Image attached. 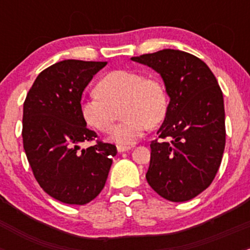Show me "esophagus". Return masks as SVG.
<instances>
[{
	"label": "esophagus",
	"instance_id": "1",
	"mask_svg": "<svg viewBox=\"0 0 250 250\" xmlns=\"http://www.w3.org/2000/svg\"><path fill=\"white\" fill-rule=\"evenodd\" d=\"M128 150H130V146H123V145L117 146L118 152H125V151H128Z\"/></svg>",
	"mask_w": 250,
	"mask_h": 250
}]
</instances>
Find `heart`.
I'll use <instances>...</instances> for the list:
<instances>
[{
	"label": "heart",
	"instance_id": "heart-1",
	"mask_svg": "<svg viewBox=\"0 0 250 250\" xmlns=\"http://www.w3.org/2000/svg\"><path fill=\"white\" fill-rule=\"evenodd\" d=\"M97 94L81 100L80 112L89 127L110 133L120 116L125 120L113 129L112 139L120 145H132L165 118L168 98L158 78L137 71L116 70L99 81Z\"/></svg>",
	"mask_w": 250,
	"mask_h": 250
}]
</instances>
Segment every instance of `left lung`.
Masks as SVG:
<instances>
[{"label":"left lung","instance_id":"8db88e82","mask_svg":"<svg viewBox=\"0 0 250 250\" xmlns=\"http://www.w3.org/2000/svg\"><path fill=\"white\" fill-rule=\"evenodd\" d=\"M158 72L169 95L166 118L150 144L148 185L172 202L200 195L215 178L225 148L220 85L200 58L176 49L133 57Z\"/></svg>","mask_w":250,"mask_h":250}]
</instances>
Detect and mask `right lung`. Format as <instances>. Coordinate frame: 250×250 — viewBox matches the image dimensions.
Segmentation results:
<instances>
[{
	"label": "right lung",
	"instance_id": "add662e5",
	"mask_svg": "<svg viewBox=\"0 0 250 250\" xmlns=\"http://www.w3.org/2000/svg\"><path fill=\"white\" fill-rule=\"evenodd\" d=\"M106 62L62 60L44 69L24 102L22 144L42 188L67 204L94 200L106 183L115 145L96 140L79 151L78 144L98 138L80 112L82 93Z\"/></svg>",
	"mask_w": 250,
	"mask_h": 250
}]
</instances>
